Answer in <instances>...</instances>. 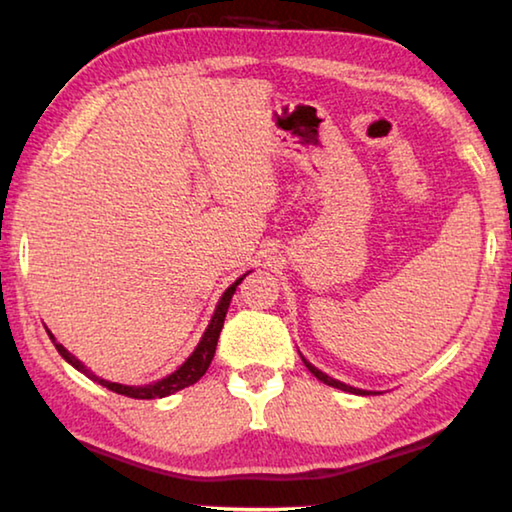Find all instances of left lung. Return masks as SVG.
Wrapping results in <instances>:
<instances>
[{
	"instance_id": "8db88e82",
	"label": "left lung",
	"mask_w": 512,
	"mask_h": 512,
	"mask_svg": "<svg viewBox=\"0 0 512 512\" xmlns=\"http://www.w3.org/2000/svg\"><path fill=\"white\" fill-rule=\"evenodd\" d=\"M300 359H302V363H305V366H307V370L311 372V375H314L318 381H323V384H327V386H332V388H339V391H345V393H354V395H377L375 391H363V388H354V386H350V384H343V381H339V379L329 377L327 372L318 370V368L314 366V363H309L305 357H302V354H300Z\"/></svg>"
}]
</instances>
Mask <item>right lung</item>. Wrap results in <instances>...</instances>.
I'll list each match as a JSON object with an SVG mask.
<instances>
[{
    "label": "right lung",
    "mask_w": 512,
    "mask_h": 512,
    "mask_svg": "<svg viewBox=\"0 0 512 512\" xmlns=\"http://www.w3.org/2000/svg\"><path fill=\"white\" fill-rule=\"evenodd\" d=\"M248 273L237 277V280L232 282L230 287L221 293V298H219V302H216V307H214V314L210 318V323H207L205 332L201 336V341H198L194 352L189 354V357L183 363H180L176 370L171 372V375L162 377L158 381H151V384L128 386V384H119V381H108V379H103L99 375H94V372L88 366H85L83 361L76 359L72 352H67L63 345H60L54 339V334H51L49 329H47V334H49L51 343L56 345V350H58L60 357H63L69 363V366H74L76 370L83 372V375L88 377V379L97 381V384H101L103 388H108V391L119 393V395H126V397H135V400H160V397H169L173 393L183 391V388H187V386L196 384V381L205 375L207 368H210V363L214 359V352H216V341H219V334H221V329H223V320H225V314H228L230 300H232V296H235L237 287H239L241 280H244Z\"/></svg>",
    "instance_id": "right-lung-1"
}]
</instances>
